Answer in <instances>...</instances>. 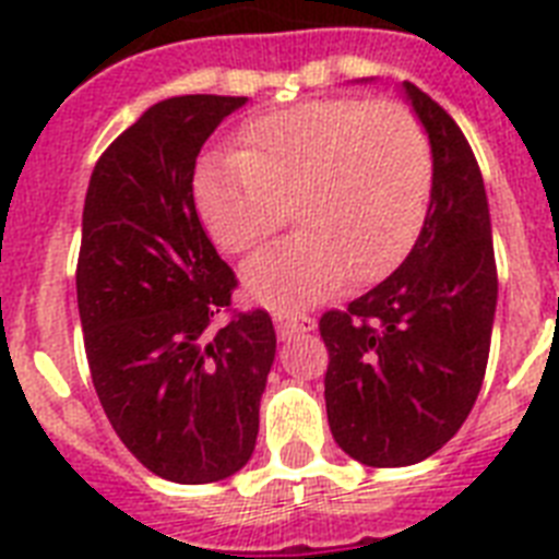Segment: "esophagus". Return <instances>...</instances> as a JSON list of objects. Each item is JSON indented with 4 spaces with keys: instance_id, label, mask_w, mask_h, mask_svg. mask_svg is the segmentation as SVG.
I'll use <instances>...</instances> for the list:
<instances>
[{
    "instance_id": "1",
    "label": "esophagus",
    "mask_w": 559,
    "mask_h": 559,
    "mask_svg": "<svg viewBox=\"0 0 559 559\" xmlns=\"http://www.w3.org/2000/svg\"><path fill=\"white\" fill-rule=\"evenodd\" d=\"M274 322H276V334L283 336V340H290V336H299V334H308V331H313V320L308 317V313L276 311Z\"/></svg>"
}]
</instances>
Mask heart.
<instances>
[{
	"label": "heart",
	"mask_w": 559,
	"mask_h": 559,
	"mask_svg": "<svg viewBox=\"0 0 559 559\" xmlns=\"http://www.w3.org/2000/svg\"><path fill=\"white\" fill-rule=\"evenodd\" d=\"M435 186L426 128L400 103L311 99L257 117L237 156H205L193 202L225 253L260 248L290 216L294 237L246 265L253 297L297 308L352 276H389L417 242Z\"/></svg>",
	"instance_id": "b5f03b06"
}]
</instances>
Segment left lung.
I'll use <instances>...</instances> for the list:
<instances>
[{
    "instance_id": "left-lung-1",
    "label": "left lung",
    "mask_w": 559,
    "mask_h": 559,
    "mask_svg": "<svg viewBox=\"0 0 559 559\" xmlns=\"http://www.w3.org/2000/svg\"><path fill=\"white\" fill-rule=\"evenodd\" d=\"M435 186L405 262L345 311L320 317L325 408L336 445L373 468L440 451L479 394L497 308V262L483 174L454 119L417 85Z\"/></svg>"
}]
</instances>
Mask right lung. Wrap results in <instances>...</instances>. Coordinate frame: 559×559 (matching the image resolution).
I'll return each instance as SVG.
<instances>
[{"instance_id":"1","label":"right lung","mask_w":559,"mask_h":559,"mask_svg":"<svg viewBox=\"0 0 559 559\" xmlns=\"http://www.w3.org/2000/svg\"><path fill=\"white\" fill-rule=\"evenodd\" d=\"M242 105L191 94L147 108L105 147L82 211L76 302L96 396L124 449L186 486L251 460L276 352L269 311H230L237 274L193 205L197 156Z\"/></svg>"}]
</instances>
